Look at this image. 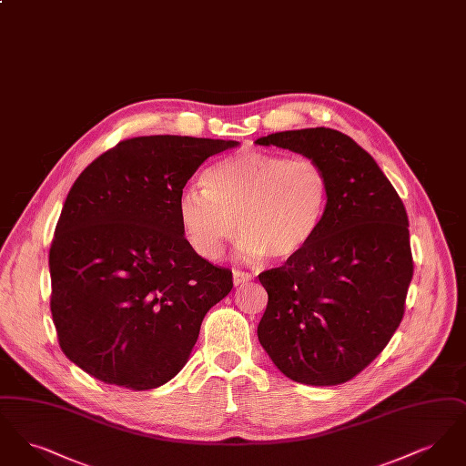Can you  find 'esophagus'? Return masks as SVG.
I'll return each instance as SVG.
<instances>
[{
    "label": "esophagus",
    "instance_id": "1",
    "mask_svg": "<svg viewBox=\"0 0 466 466\" xmlns=\"http://www.w3.org/2000/svg\"><path fill=\"white\" fill-rule=\"evenodd\" d=\"M232 274H234V285H236V287L244 285L246 281L253 279V274H251V272H244V270H239V268H234Z\"/></svg>",
    "mask_w": 466,
    "mask_h": 466
}]
</instances>
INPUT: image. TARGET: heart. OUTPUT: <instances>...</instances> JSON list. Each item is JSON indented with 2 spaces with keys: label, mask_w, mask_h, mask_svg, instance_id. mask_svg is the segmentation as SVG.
I'll list each match as a JSON object with an SVG mask.
<instances>
[{
  "label": "heart",
  "mask_w": 466,
  "mask_h": 466,
  "mask_svg": "<svg viewBox=\"0 0 466 466\" xmlns=\"http://www.w3.org/2000/svg\"><path fill=\"white\" fill-rule=\"evenodd\" d=\"M200 185L181 192L177 218L188 244L209 260L222 255L238 225L244 255L291 258L318 236L330 200L329 177L309 157H228L208 167Z\"/></svg>",
  "instance_id": "b5f03b06"
}]
</instances>
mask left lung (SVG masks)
I'll use <instances>...</instances> for the list:
<instances>
[{
	"label": "left lung",
	"instance_id": "1",
	"mask_svg": "<svg viewBox=\"0 0 466 466\" xmlns=\"http://www.w3.org/2000/svg\"><path fill=\"white\" fill-rule=\"evenodd\" d=\"M257 143L314 158L330 181L312 243L258 274L268 295L258 340L295 382H348L388 346L405 312L414 274L405 206L376 160L346 134L316 127Z\"/></svg>",
	"mask_w": 466,
	"mask_h": 466
}]
</instances>
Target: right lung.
<instances>
[{
  "label": "right lung",
  "instance_id": "1",
  "mask_svg": "<svg viewBox=\"0 0 466 466\" xmlns=\"http://www.w3.org/2000/svg\"><path fill=\"white\" fill-rule=\"evenodd\" d=\"M236 145L129 137L73 183L50 244V310L63 353L90 376L143 391L188 360L234 283L185 239L177 199L208 157Z\"/></svg>",
  "mask_w": 466,
  "mask_h": 466
}]
</instances>
